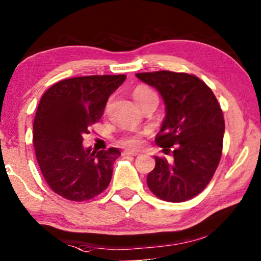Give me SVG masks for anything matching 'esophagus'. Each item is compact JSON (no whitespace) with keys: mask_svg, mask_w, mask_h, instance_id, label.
<instances>
[{"mask_svg":"<svg viewBox=\"0 0 261 261\" xmlns=\"http://www.w3.org/2000/svg\"><path fill=\"white\" fill-rule=\"evenodd\" d=\"M124 152H125L126 155H130V156H137V155H139V151H136V150H130V149H126Z\"/></svg>","mask_w":261,"mask_h":261,"instance_id":"1","label":"esophagus"}]
</instances>
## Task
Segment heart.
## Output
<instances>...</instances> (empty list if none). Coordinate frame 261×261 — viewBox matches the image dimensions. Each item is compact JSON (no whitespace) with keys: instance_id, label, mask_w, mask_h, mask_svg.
<instances>
[{"instance_id":"obj_1","label":"heart","mask_w":261,"mask_h":261,"mask_svg":"<svg viewBox=\"0 0 261 261\" xmlns=\"http://www.w3.org/2000/svg\"><path fill=\"white\" fill-rule=\"evenodd\" d=\"M134 98L135 100L138 102L139 106L146 104V102L151 100H157V94L153 92V90L150 89L149 86L145 85H139L134 90ZM142 143V135L139 134H127L122 136L118 139V144L125 148H136Z\"/></svg>"}]
</instances>
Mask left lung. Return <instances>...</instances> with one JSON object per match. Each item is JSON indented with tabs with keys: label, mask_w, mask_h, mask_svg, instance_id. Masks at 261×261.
Segmentation results:
<instances>
[{
	"label": "left lung",
	"mask_w": 261,
	"mask_h": 261,
	"mask_svg": "<svg viewBox=\"0 0 261 261\" xmlns=\"http://www.w3.org/2000/svg\"><path fill=\"white\" fill-rule=\"evenodd\" d=\"M136 75L155 87L166 102L167 115L155 142L174 157L168 162L155 156L148 187L161 200L185 202L208 186L221 160L222 110L211 87L194 74L157 71Z\"/></svg>",
	"instance_id": "obj_1"
}]
</instances>
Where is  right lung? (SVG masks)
Instances as JSON below:
<instances>
[{
  "label": "right lung",
  "instance_id": "1",
  "mask_svg": "<svg viewBox=\"0 0 261 261\" xmlns=\"http://www.w3.org/2000/svg\"><path fill=\"white\" fill-rule=\"evenodd\" d=\"M126 75H86L58 82L43 93L33 124L41 174L54 193L86 201L110 185L119 150L84 149V135L101 118L106 102Z\"/></svg>",
  "mask_w": 261,
  "mask_h": 261
}]
</instances>
